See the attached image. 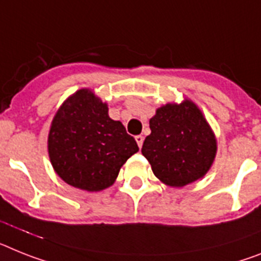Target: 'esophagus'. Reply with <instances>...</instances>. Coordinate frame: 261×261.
Wrapping results in <instances>:
<instances>
[{
	"mask_svg": "<svg viewBox=\"0 0 261 261\" xmlns=\"http://www.w3.org/2000/svg\"><path fill=\"white\" fill-rule=\"evenodd\" d=\"M143 139H144L143 135H137V137H135V141H137L139 148H142V144H143Z\"/></svg>",
	"mask_w": 261,
	"mask_h": 261,
	"instance_id": "34e87169",
	"label": "esophagus"
}]
</instances>
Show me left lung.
Here are the masks:
<instances>
[{
    "instance_id": "1",
    "label": "left lung",
    "mask_w": 261,
    "mask_h": 261,
    "mask_svg": "<svg viewBox=\"0 0 261 261\" xmlns=\"http://www.w3.org/2000/svg\"><path fill=\"white\" fill-rule=\"evenodd\" d=\"M150 128L142 154L164 185L185 187L208 172L218 150L216 138L192 100L159 107Z\"/></svg>"
}]
</instances>
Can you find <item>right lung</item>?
<instances>
[{
	"mask_svg": "<svg viewBox=\"0 0 261 261\" xmlns=\"http://www.w3.org/2000/svg\"><path fill=\"white\" fill-rule=\"evenodd\" d=\"M47 150L57 175L80 190L102 191L114 185L120 167L139 151L107 103L89 89L70 95L53 118Z\"/></svg>",
	"mask_w": 261,
	"mask_h": 261,
	"instance_id": "1",
	"label": "right lung"
}]
</instances>
